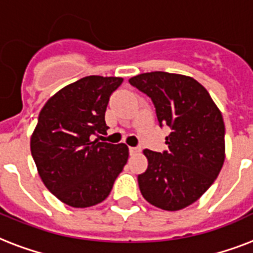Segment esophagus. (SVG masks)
<instances>
[{"mask_svg": "<svg viewBox=\"0 0 253 253\" xmlns=\"http://www.w3.org/2000/svg\"><path fill=\"white\" fill-rule=\"evenodd\" d=\"M140 152V148H136V147H130V154L135 155Z\"/></svg>", "mask_w": 253, "mask_h": 253, "instance_id": "34e87169", "label": "esophagus"}]
</instances>
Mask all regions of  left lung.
Wrapping results in <instances>:
<instances>
[{
    "label": "left lung",
    "instance_id": "left-lung-1",
    "mask_svg": "<svg viewBox=\"0 0 253 253\" xmlns=\"http://www.w3.org/2000/svg\"><path fill=\"white\" fill-rule=\"evenodd\" d=\"M154 101L160 125L170 128L168 151L144 150L148 168L138 182L147 202L177 211L200 200L226 158L222 113L204 85L177 73H140L128 80Z\"/></svg>",
    "mask_w": 253,
    "mask_h": 253
}]
</instances>
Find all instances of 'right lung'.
<instances>
[{"instance_id":"add662e5","label":"right lung","mask_w":253,"mask_h":253,"mask_svg":"<svg viewBox=\"0 0 253 253\" xmlns=\"http://www.w3.org/2000/svg\"><path fill=\"white\" fill-rule=\"evenodd\" d=\"M122 83V77H83L42 107L30 148L43 184L63 204L83 209L102 202L126 166L125 143L93 140L106 134L109 98Z\"/></svg>"}]
</instances>
